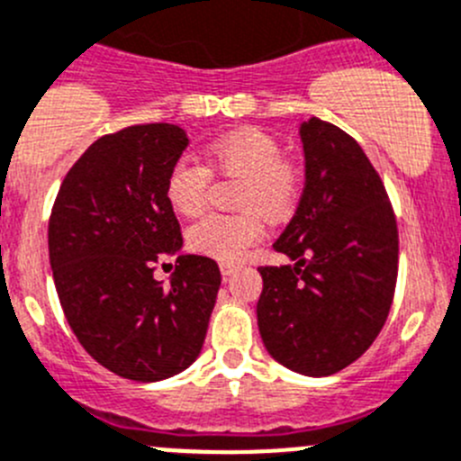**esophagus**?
I'll return each mask as SVG.
<instances>
[{
  "mask_svg": "<svg viewBox=\"0 0 461 461\" xmlns=\"http://www.w3.org/2000/svg\"><path fill=\"white\" fill-rule=\"evenodd\" d=\"M236 270H239V266H234V263H221V272H222V276L234 275Z\"/></svg>",
  "mask_w": 461,
  "mask_h": 461,
  "instance_id": "obj_1",
  "label": "esophagus"
}]
</instances>
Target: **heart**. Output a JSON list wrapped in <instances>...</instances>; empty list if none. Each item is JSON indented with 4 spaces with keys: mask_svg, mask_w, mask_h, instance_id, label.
<instances>
[{
    "mask_svg": "<svg viewBox=\"0 0 461 461\" xmlns=\"http://www.w3.org/2000/svg\"><path fill=\"white\" fill-rule=\"evenodd\" d=\"M209 171L240 177L239 213H209L186 231L194 252L218 261H240L263 236L261 216L276 221L293 212L302 189L297 164L281 158L279 141L261 128H239L218 137L204 150ZM209 171L194 159H180L168 171V204L182 216H195L207 203Z\"/></svg>",
    "mask_w": 461,
    "mask_h": 461,
    "instance_id": "heart-1",
    "label": "heart"
}]
</instances>
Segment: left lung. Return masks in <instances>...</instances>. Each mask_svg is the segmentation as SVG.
<instances>
[{"label":"left lung","instance_id":"8db88e82","mask_svg":"<svg viewBox=\"0 0 461 461\" xmlns=\"http://www.w3.org/2000/svg\"><path fill=\"white\" fill-rule=\"evenodd\" d=\"M306 182L275 249L293 266L258 267V333L267 354L303 376H330L372 347L396 288L399 231L358 141L311 117L299 128Z\"/></svg>","mask_w":461,"mask_h":461}]
</instances>
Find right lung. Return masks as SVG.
I'll use <instances>...</instances> for the list:
<instances>
[{
  "label": "right lung",
  "mask_w": 461,
  "mask_h": 461,
  "mask_svg": "<svg viewBox=\"0 0 461 461\" xmlns=\"http://www.w3.org/2000/svg\"><path fill=\"white\" fill-rule=\"evenodd\" d=\"M189 137L173 123L131 126L94 141L62 180L49 218L60 306L83 349L122 378L155 383L200 356L221 288L216 261L180 254L171 284L158 258L182 248L167 198Z\"/></svg>",
  "instance_id": "obj_1"
}]
</instances>
